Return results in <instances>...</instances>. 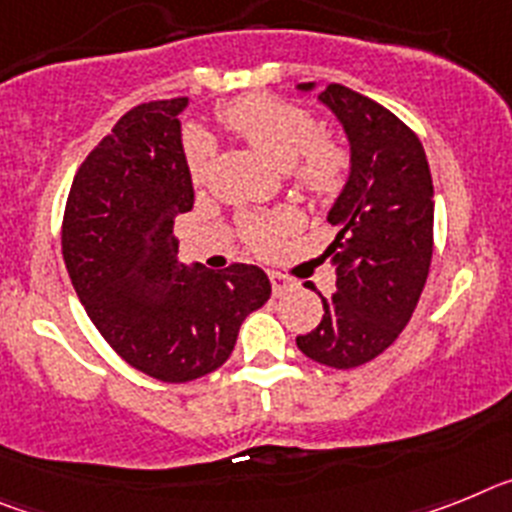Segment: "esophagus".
I'll return each instance as SVG.
<instances>
[{
    "label": "esophagus",
    "instance_id": "obj_1",
    "mask_svg": "<svg viewBox=\"0 0 512 512\" xmlns=\"http://www.w3.org/2000/svg\"><path fill=\"white\" fill-rule=\"evenodd\" d=\"M269 279H271V289H274V295H284V292H292V289L297 287L292 279L284 277V274H279V271H269Z\"/></svg>",
    "mask_w": 512,
    "mask_h": 512
}]
</instances>
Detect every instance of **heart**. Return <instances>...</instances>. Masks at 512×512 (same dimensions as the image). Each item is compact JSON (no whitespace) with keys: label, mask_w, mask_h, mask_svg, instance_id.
<instances>
[{"label":"heart","mask_w":512,"mask_h":512,"mask_svg":"<svg viewBox=\"0 0 512 512\" xmlns=\"http://www.w3.org/2000/svg\"><path fill=\"white\" fill-rule=\"evenodd\" d=\"M225 128L243 138L253 151L269 158L279 169H289L292 182L315 200H330L343 189L351 169V156L338 140L320 133L318 120L292 102L271 94H248L228 102L217 112ZM187 171L194 187L210 179L215 146L205 133L187 138ZM297 215L289 210L271 215H246L241 238L256 253L277 248L284 235L297 228Z\"/></svg>","instance_id":"heart-1"}]
</instances>
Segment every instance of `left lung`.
Returning a JSON list of instances; mask_svg holds the SVG:
<instances>
[{"label":"left lung","instance_id":"8db88e82","mask_svg":"<svg viewBox=\"0 0 512 512\" xmlns=\"http://www.w3.org/2000/svg\"><path fill=\"white\" fill-rule=\"evenodd\" d=\"M318 99L346 130L351 174L328 212L338 228L325 251L336 292L320 295L323 320L297 346L318 364L354 369L390 348L413 318L433 256V182L418 135L387 107L341 84Z\"/></svg>","mask_w":512,"mask_h":512}]
</instances>
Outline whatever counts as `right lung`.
Listing matches in <instances>:
<instances>
[{"instance_id": "1", "label": "right lung", "mask_w": 512, "mask_h": 512, "mask_svg": "<svg viewBox=\"0 0 512 512\" xmlns=\"http://www.w3.org/2000/svg\"><path fill=\"white\" fill-rule=\"evenodd\" d=\"M138 104L79 166L63 212V261L102 338L133 369L182 384L228 361L248 312L271 295L259 266L179 264L176 215L194 205L179 112Z\"/></svg>"}]
</instances>
